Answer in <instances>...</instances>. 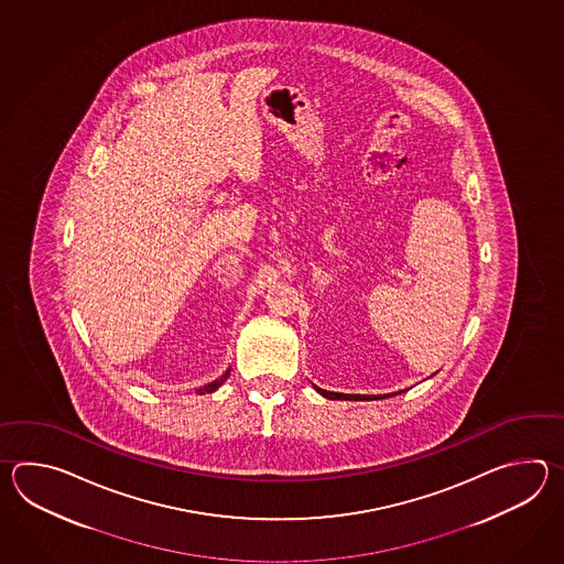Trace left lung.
Instances as JSON below:
<instances>
[{
	"label": "left lung",
	"instance_id": "8db88e82",
	"mask_svg": "<svg viewBox=\"0 0 564 564\" xmlns=\"http://www.w3.org/2000/svg\"><path fill=\"white\" fill-rule=\"evenodd\" d=\"M314 389H316V393H321V395L326 397V399H343V401H377V399H384V397H393L397 393H405V391H397V393H389V395H347V393H333V391H324L321 387H316V384H312Z\"/></svg>",
	"mask_w": 564,
	"mask_h": 564
}]
</instances>
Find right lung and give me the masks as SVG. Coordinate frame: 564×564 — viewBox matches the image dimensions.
Instances as JSON below:
<instances>
[{
  "label": "right lung",
  "mask_w": 564,
  "mask_h": 564,
  "mask_svg": "<svg viewBox=\"0 0 564 564\" xmlns=\"http://www.w3.org/2000/svg\"><path fill=\"white\" fill-rule=\"evenodd\" d=\"M229 371H231V369H228V371L224 372V375H221L219 379H216V381H212V383L204 384L202 389H197V393H199V395H205V393H214V391H217V389L224 384V381L228 379Z\"/></svg>",
  "instance_id": "add662e5"
}]
</instances>
